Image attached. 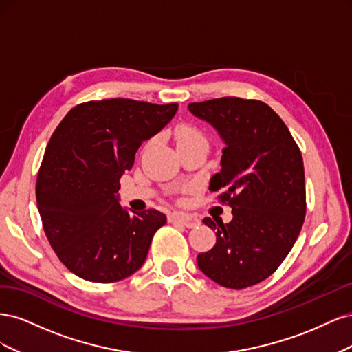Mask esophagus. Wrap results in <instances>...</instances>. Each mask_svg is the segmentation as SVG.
I'll return each mask as SVG.
<instances>
[{
    "instance_id": "1",
    "label": "esophagus",
    "mask_w": 352,
    "mask_h": 352,
    "mask_svg": "<svg viewBox=\"0 0 352 352\" xmlns=\"http://www.w3.org/2000/svg\"><path fill=\"white\" fill-rule=\"evenodd\" d=\"M168 221L172 223H180V225H184L186 228H195L197 225H199V220L192 216V214H188V212H182V211H173L168 214Z\"/></svg>"
}]
</instances>
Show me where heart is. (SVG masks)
<instances>
[{
	"instance_id": "heart-1",
	"label": "heart",
	"mask_w": 352,
	"mask_h": 352,
	"mask_svg": "<svg viewBox=\"0 0 352 352\" xmlns=\"http://www.w3.org/2000/svg\"><path fill=\"white\" fill-rule=\"evenodd\" d=\"M197 138H201V133H199L197 129H194V127H189V126L179 127L177 132H176V140H177V142L197 140Z\"/></svg>"
}]
</instances>
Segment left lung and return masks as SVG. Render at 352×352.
<instances>
[{
	"instance_id": "1",
	"label": "left lung",
	"mask_w": 352,
	"mask_h": 352,
	"mask_svg": "<svg viewBox=\"0 0 352 352\" xmlns=\"http://www.w3.org/2000/svg\"><path fill=\"white\" fill-rule=\"evenodd\" d=\"M188 110L214 127L225 144L211 190L232 207V220L206 217L216 245L197 257L216 283L243 289L279 267L300 235L305 216L301 151L267 104L236 97L190 102Z\"/></svg>"
}]
</instances>
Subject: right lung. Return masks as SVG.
Here are the masks:
<instances>
[{
	"mask_svg": "<svg viewBox=\"0 0 352 352\" xmlns=\"http://www.w3.org/2000/svg\"><path fill=\"white\" fill-rule=\"evenodd\" d=\"M177 107L127 98L89 101L72 109L52 133L38 173V211L52 250L79 278L111 283L142 267L167 217L158 210L122 207L120 177Z\"/></svg>",
	"mask_w": 352,
	"mask_h": 352,
	"instance_id": "add662e5",
	"label": "right lung"
}]
</instances>
